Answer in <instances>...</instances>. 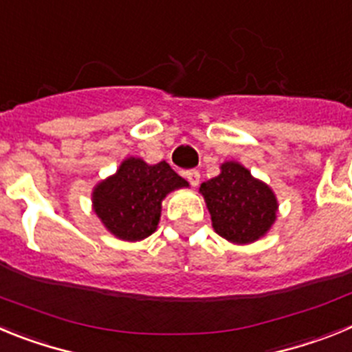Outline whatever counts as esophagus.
Instances as JSON below:
<instances>
[{"label": "esophagus", "instance_id": "34e87169", "mask_svg": "<svg viewBox=\"0 0 352 352\" xmlns=\"http://www.w3.org/2000/svg\"><path fill=\"white\" fill-rule=\"evenodd\" d=\"M185 178L188 179V183H190L192 186H197L199 182H201V173H199V170H195V169L186 170Z\"/></svg>", "mask_w": 352, "mask_h": 352}]
</instances>
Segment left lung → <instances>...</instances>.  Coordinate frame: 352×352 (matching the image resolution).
Instances as JSON below:
<instances>
[{"label": "left lung", "mask_w": 352, "mask_h": 352, "mask_svg": "<svg viewBox=\"0 0 352 352\" xmlns=\"http://www.w3.org/2000/svg\"><path fill=\"white\" fill-rule=\"evenodd\" d=\"M217 234L236 245L257 241L276 219L278 203L266 183L238 162H223L220 174L201 185Z\"/></svg>", "instance_id": "8db88e82"}]
</instances>
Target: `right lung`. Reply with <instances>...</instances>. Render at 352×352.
I'll use <instances>...</instances> for the list:
<instances>
[{
  "instance_id": "obj_1",
  "label": "right lung",
  "mask_w": 352,
  "mask_h": 352,
  "mask_svg": "<svg viewBox=\"0 0 352 352\" xmlns=\"http://www.w3.org/2000/svg\"><path fill=\"white\" fill-rule=\"evenodd\" d=\"M188 183L167 162L155 166L129 157L116 174L93 190V210L107 231L125 241H141L157 231L162 201Z\"/></svg>"
}]
</instances>
